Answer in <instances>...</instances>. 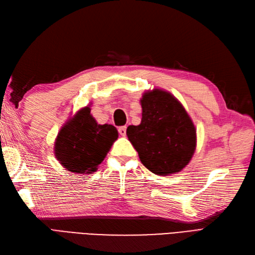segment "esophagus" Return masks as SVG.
Returning a JSON list of instances; mask_svg holds the SVG:
<instances>
[{"mask_svg":"<svg viewBox=\"0 0 255 255\" xmlns=\"http://www.w3.org/2000/svg\"><path fill=\"white\" fill-rule=\"evenodd\" d=\"M126 131H127V127L126 126H122L119 128V132L121 135H126Z\"/></svg>","mask_w":255,"mask_h":255,"instance_id":"1","label":"esophagus"}]
</instances>
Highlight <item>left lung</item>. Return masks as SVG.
<instances>
[{"mask_svg":"<svg viewBox=\"0 0 255 255\" xmlns=\"http://www.w3.org/2000/svg\"><path fill=\"white\" fill-rule=\"evenodd\" d=\"M142 120L127 136L140 160L155 174L181 171L196 148V129L183 106L165 90L147 91L141 99Z\"/></svg>","mask_w":255,"mask_h":255,"instance_id":"8db88e82","label":"left lung"}]
</instances>
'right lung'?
<instances>
[{"label": "right lung", "mask_w": 255, "mask_h": 255, "mask_svg": "<svg viewBox=\"0 0 255 255\" xmlns=\"http://www.w3.org/2000/svg\"><path fill=\"white\" fill-rule=\"evenodd\" d=\"M117 136L113 125H99L86 107L61 128L55 142V155L69 171L91 173L103 161Z\"/></svg>", "instance_id": "1"}]
</instances>
